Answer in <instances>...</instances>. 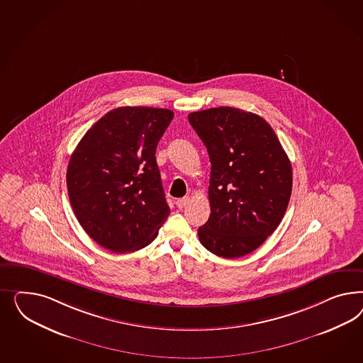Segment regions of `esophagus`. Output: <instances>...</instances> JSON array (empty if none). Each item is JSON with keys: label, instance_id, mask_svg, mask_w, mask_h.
<instances>
[{"label": "esophagus", "instance_id": "esophagus-1", "mask_svg": "<svg viewBox=\"0 0 363 363\" xmlns=\"http://www.w3.org/2000/svg\"><path fill=\"white\" fill-rule=\"evenodd\" d=\"M189 202H190V198H181V199H178V201H177L176 202L177 208H178V209H184L185 206H187V205H189Z\"/></svg>", "mask_w": 363, "mask_h": 363}]
</instances>
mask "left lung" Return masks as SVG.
Wrapping results in <instances>:
<instances>
[{
    "mask_svg": "<svg viewBox=\"0 0 363 363\" xmlns=\"http://www.w3.org/2000/svg\"><path fill=\"white\" fill-rule=\"evenodd\" d=\"M209 153L210 217L201 243L222 258L252 253L285 216L293 186L291 164L262 117L230 106L189 114Z\"/></svg>",
    "mask_w": 363,
    "mask_h": 363,
    "instance_id": "8db88e82",
    "label": "left lung"
}]
</instances>
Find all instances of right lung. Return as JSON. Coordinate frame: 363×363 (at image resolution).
I'll return each instance as SVG.
<instances>
[{
    "label": "right lung",
    "instance_id": "obj_1",
    "mask_svg": "<svg viewBox=\"0 0 363 363\" xmlns=\"http://www.w3.org/2000/svg\"><path fill=\"white\" fill-rule=\"evenodd\" d=\"M174 113L147 106L110 110L72 154L66 185L79 225L116 253L147 246L170 214L155 149Z\"/></svg>",
    "mask_w": 363,
    "mask_h": 363
}]
</instances>
